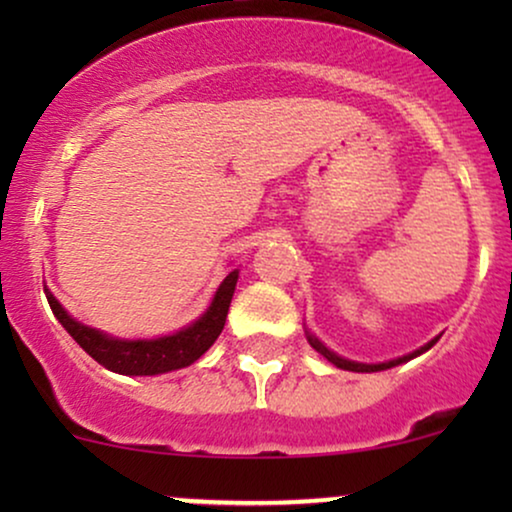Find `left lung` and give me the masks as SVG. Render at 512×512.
I'll use <instances>...</instances> for the list:
<instances>
[{
    "instance_id": "obj_1",
    "label": "left lung",
    "mask_w": 512,
    "mask_h": 512,
    "mask_svg": "<svg viewBox=\"0 0 512 512\" xmlns=\"http://www.w3.org/2000/svg\"><path fill=\"white\" fill-rule=\"evenodd\" d=\"M305 334H308V342H310V346H313V349L317 351V354L325 356L327 361L334 363V366H337V368L354 370V373H375V370H387V368H392V366H399V363H407V361H411V358H416L419 354H424V351H428L433 344L438 342V337L431 339V342H428L426 346H421V349L411 351V354L402 356V358H395V361H385V363H356V361H349V358H342V356L334 354V351L327 349V346L322 344L320 339L315 337V334H310V332H305Z\"/></svg>"
}]
</instances>
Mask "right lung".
<instances>
[{"label": "right lung", "instance_id": "right-lung-1", "mask_svg": "<svg viewBox=\"0 0 512 512\" xmlns=\"http://www.w3.org/2000/svg\"><path fill=\"white\" fill-rule=\"evenodd\" d=\"M238 269H233L226 279L221 281L214 301L199 320L192 325L182 327L180 332L168 334L158 339H115L108 334L93 330V327L81 325L67 310L62 308L52 293L45 289L48 303L62 327L72 334V339L88 356L96 358L103 368L122 375H158L168 370H178L195 363L211 344L219 339V334L226 325L228 308H231L233 291H236Z\"/></svg>", "mask_w": 512, "mask_h": 512}]
</instances>
